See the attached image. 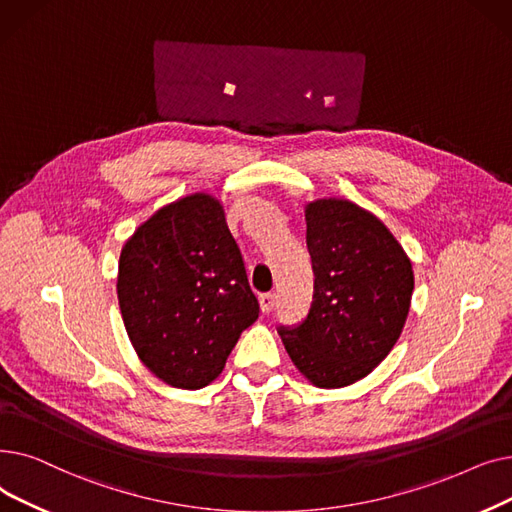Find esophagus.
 <instances>
[{
	"instance_id": "obj_1",
	"label": "esophagus",
	"mask_w": 512,
	"mask_h": 512,
	"mask_svg": "<svg viewBox=\"0 0 512 512\" xmlns=\"http://www.w3.org/2000/svg\"><path fill=\"white\" fill-rule=\"evenodd\" d=\"M275 302H277V296L273 294V291H269V294H262L260 296V308L262 312H271L275 308Z\"/></svg>"
}]
</instances>
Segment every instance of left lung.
<instances>
[{
  "label": "left lung",
  "instance_id": "left-lung-1",
  "mask_svg": "<svg viewBox=\"0 0 512 512\" xmlns=\"http://www.w3.org/2000/svg\"><path fill=\"white\" fill-rule=\"evenodd\" d=\"M314 294L306 319L277 331L300 373L316 387L367 377L398 342L415 277L396 237L348 200L306 206Z\"/></svg>",
  "mask_w": 512,
  "mask_h": 512
}]
</instances>
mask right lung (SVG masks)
<instances>
[{"mask_svg":"<svg viewBox=\"0 0 512 512\" xmlns=\"http://www.w3.org/2000/svg\"><path fill=\"white\" fill-rule=\"evenodd\" d=\"M116 289L137 356L181 389L221 375L260 310L223 206L206 193L160 208L135 231Z\"/></svg>","mask_w":512,"mask_h":512,"instance_id":"obj_1","label":"right lung"}]
</instances>
